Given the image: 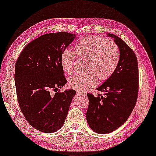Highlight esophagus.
Returning a JSON list of instances; mask_svg holds the SVG:
<instances>
[{"label": "esophagus", "mask_w": 156, "mask_h": 156, "mask_svg": "<svg viewBox=\"0 0 156 156\" xmlns=\"http://www.w3.org/2000/svg\"><path fill=\"white\" fill-rule=\"evenodd\" d=\"M77 94H81V95H86V92H83V91H77Z\"/></svg>", "instance_id": "1"}]
</instances>
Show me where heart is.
<instances>
[{"label": "heart", "instance_id": "1", "mask_svg": "<svg viewBox=\"0 0 156 156\" xmlns=\"http://www.w3.org/2000/svg\"><path fill=\"white\" fill-rule=\"evenodd\" d=\"M75 54L81 60H86L82 75L69 79V86L73 89L83 91L94 87L97 79L105 81L109 78L117 69L120 59L117 44L113 40L98 37H87L75 44V53L65 49L60 55V65L67 74L74 69Z\"/></svg>", "mask_w": 156, "mask_h": 156}]
</instances>
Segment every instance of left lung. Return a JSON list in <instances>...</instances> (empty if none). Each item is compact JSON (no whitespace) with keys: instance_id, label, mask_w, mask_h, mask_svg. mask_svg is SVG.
<instances>
[{"instance_id":"1","label":"left lung","mask_w":156,"mask_h":156,"mask_svg":"<svg viewBox=\"0 0 156 156\" xmlns=\"http://www.w3.org/2000/svg\"><path fill=\"white\" fill-rule=\"evenodd\" d=\"M119 47L120 59L117 69L97 90L104 95L95 97L87 94L89 106L87 122L91 129L98 134L117 130L130 115L139 92V66L137 58L130 47L116 35L108 33Z\"/></svg>"}]
</instances>
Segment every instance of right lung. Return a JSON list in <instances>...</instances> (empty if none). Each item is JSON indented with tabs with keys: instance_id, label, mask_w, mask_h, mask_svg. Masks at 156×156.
<instances>
[{
	"instance_id": "obj_1",
	"label": "right lung",
	"mask_w": 156,
	"mask_h": 156,
	"mask_svg": "<svg viewBox=\"0 0 156 156\" xmlns=\"http://www.w3.org/2000/svg\"><path fill=\"white\" fill-rule=\"evenodd\" d=\"M75 38L66 32L41 35L23 48L16 61L15 81L20 109L29 124L41 132L51 133L62 128L76 94L74 90L57 92L67 83L60 55Z\"/></svg>"
}]
</instances>
